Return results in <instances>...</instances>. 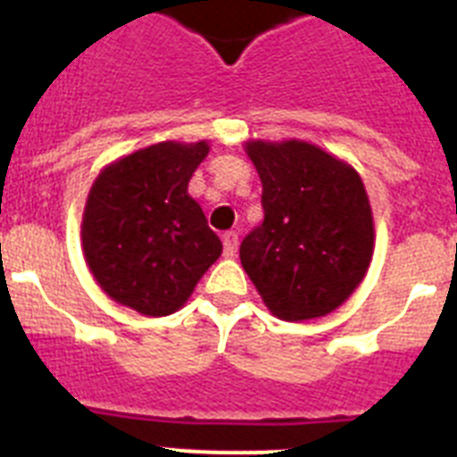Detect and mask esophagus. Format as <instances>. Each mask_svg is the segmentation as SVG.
Wrapping results in <instances>:
<instances>
[{
    "label": "esophagus",
    "instance_id": "1",
    "mask_svg": "<svg viewBox=\"0 0 457 457\" xmlns=\"http://www.w3.org/2000/svg\"><path fill=\"white\" fill-rule=\"evenodd\" d=\"M221 240H224V256L226 258L236 256V252H237V233L236 231H226Z\"/></svg>",
    "mask_w": 457,
    "mask_h": 457
}]
</instances>
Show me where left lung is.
Wrapping results in <instances>:
<instances>
[{
    "mask_svg": "<svg viewBox=\"0 0 457 457\" xmlns=\"http://www.w3.org/2000/svg\"><path fill=\"white\" fill-rule=\"evenodd\" d=\"M265 220L240 245L245 272L281 320L332 313L373 258V212L359 173L309 141H247Z\"/></svg>",
    "mask_w": 457,
    "mask_h": 457,
    "instance_id": "left-lung-1",
    "label": "left lung"
}]
</instances>
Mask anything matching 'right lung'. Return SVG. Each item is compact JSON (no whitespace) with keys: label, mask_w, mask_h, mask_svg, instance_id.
<instances>
[{"label":"right lung","mask_w":457,"mask_h":457,"mask_svg":"<svg viewBox=\"0 0 457 457\" xmlns=\"http://www.w3.org/2000/svg\"><path fill=\"white\" fill-rule=\"evenodd\" d=\"M208 141H160L100 171L82 217L88 270L114 302L169 316L187 302L221 240L187 194Z\"/></svg>","instance_id":"obj_1"}]
</instances>
